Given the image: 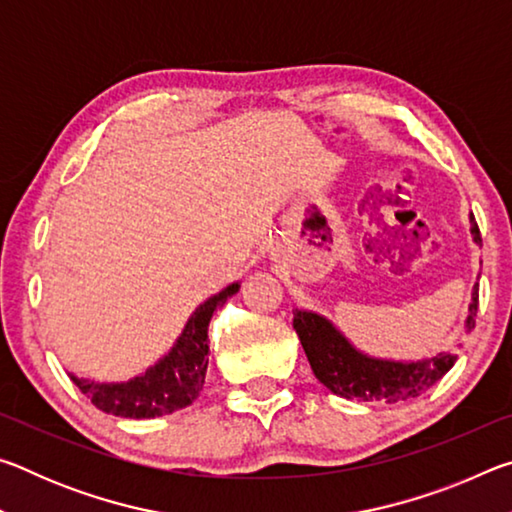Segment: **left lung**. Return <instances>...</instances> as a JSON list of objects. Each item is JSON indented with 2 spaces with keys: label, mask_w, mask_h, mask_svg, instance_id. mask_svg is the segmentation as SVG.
<instances>
[{
  "label": "left lung",
  "mask_w": 512,
  "mask_h": 512,
  "mask_svg": "<svg viewBox=\"0 0 512 512\" xmlns=\"http://www.w3.org/2000/svg\"><path fill=\"white\" fill-rule=\"evenodd\" d=\"M470 225L474 241L481 244V232L474 214H470ZM476 309H479V284H474L472 289L465 332H472L476 325ZM293 329H296L316 379L345 400H384L386 404L411 400V397L429 391L438 379H443L456 361V354L452 352H440L436 357L422 361L368 357L345 339L332 325V320L305 309L293 311Z\"/></svg>",
  "instance_id": "left-lung-1"
}]
</instances>
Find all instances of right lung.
Wrapping results in <instances>:
<instances>
[{
	"label": "right lung",
	"instance_id": "right-lung-1",
	"mask_svg": "<svg viewBox=\"0 0 512 512\" xmlns=\"http://www.w3.org/2000/svg\"><path fill=\"white\" fill-rule=\"evenodd\" d=\"M237 291L239 282L230 284L216 296L207 298L201 307H196L173 348L144 375L121 381V384H99V381L79 379L72 372L69 377L97 409L119 415V418H158V415L185 409L196 400L205 384L207 354H210L207 327H210L212 314Z\"/></svg>",
	"mask_w": 512,
	"mask_h": 512
}]
</instances>
